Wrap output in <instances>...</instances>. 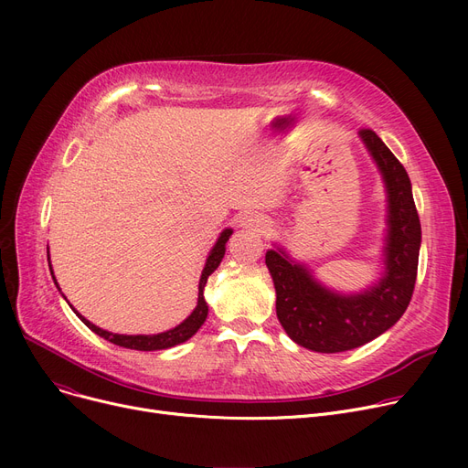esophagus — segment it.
Returning <instances> with one entry per match:
<instances>
[{
	"label": "esophagus",
	"instance_id": "esophagus-1",
	"mask_svg": "<svg viewBox=\"0 0 468 468\" xmlns=\"http://www.w3.org/2000/svg\"><path fill=\"white\" fill-rule=\"evenodd\" d=\"M240 226L242 228H249L252 231H258V233H265L269 229V221L260 212H249L247 216L240 219Z\"/></svg>",
	"mask_w": 468,
	"mask_h": 468
}]
</instances>
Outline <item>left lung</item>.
I'll use <instances>...</instances> for the list:
<instances>
[{
  "label": "left lung",
  "mask_w": 468,
  "mask_h": 468,
  "mask_svg": "<svg viewBox=\"0 0 468 468\" xmlns=\"http://www.w3.org/2000/svg\"><path fill=\"white\" fill-rule=\"evenodd\" d=\"M388 193L385 277L356 296H339L313 281L307 269L282 250H269L265 263L277 290V316L290 339L316 353L351 351L387 332L410 305L417 279L421 224L402 163L372 129H360Z\"/></svg>",
  "instance_id": "obj_1"
}]
</instances>
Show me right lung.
Returning <instances> with one entry per match:
<instances>
[{
    "mask_svg": "<svg viewBox=\"0 0 468 468\" xmlns=\"http://www.w3.org/2000/svg\"><path fill=\"white\" fill-rule=\"evenodd\" d=\"M231 229H226L224 233L219 235L218 242L214 244V249L210 252V256L207 258V265L203 269V275H201V281H199V298H197V307L193 309V313L186 318V321L182 324H178L176 328H172L168 332H163V334H155V335H121V334H112V332H106L102 328L94 326L92 323H89L85 316H81L76 309V314L81 318V321L85 323L87 328H90L94 334H98L101 337L115 343V346L119 347H125V349H134V351H159V349H168V347H175L178 346V343H184L187 341L197 330H199L203 326V323L207 321V314H208V305L205 302V296H203V290H205V284L210 277V273L214 271V269L219 265L221 258H224L226 254V242L229 240L231 237ZM48 269H51V261H48ZM53 275V273H51ZM55 279V275H53ZM55 284H57V279H55ZM58 288V284H57ZM60 290V288H58Z\"/></svg>",
    "mask_w": 468,
    "mask_h": 468,
    "instance_id": "1",
    "label": "right lung"
}]
</instances>
